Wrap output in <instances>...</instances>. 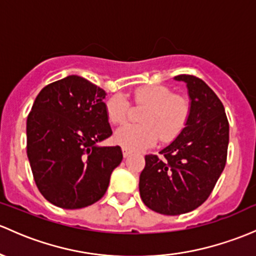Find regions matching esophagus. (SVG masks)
Instances as JSON below:
<instances>
[{
    "instance_id": "1",
    "label": "esophagus",
    "mask_w": 256,
    "mask_h": 256,
    "mask_svg": "<svg viewBox=\"0 0 256 256\" xmlns=\"http://www.w3.org/2000/svg\"><path fill=\"white\" fill-rule=\"evenodd\" d=\"M122 156H124V158L130 157V156H131V152H130V150H128L122 148Z\"/></svg>"
}]
</instances>
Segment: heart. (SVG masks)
Here are the masks:
<instances>
[{
	"label": "heart",
	"instance_id": "b5f03b06",
	"mask_svg": "<svg viewBox=\"0 0 256 256\" xmlns=\"http://www.w3.org/2000/svg\"><path fill=\"white\" fill-rule=\"evenodd\" d=\"M134 102L144 106L141 115L144 124H128L115 132L114 141L128 150L152 146L158 138L164 144L173 141L182 132L190 114L186 98L176 96L164 86H142L134 90ZM130 103L122 94L110 96L106 103L108 120L120 125L126 120Z\"/></svg>",
	"mask_w": 256,
	"mask_h": 256
}]
</instances>
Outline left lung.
Segmentation results:
<instances>
[{
    "label": "left lung",
    "mask_w": 256,
    "mask_h": 256,
    "mask_svg": "<svg viewBox=\"0 0 256 256\" xmlns=\"http://www.w3.org/2000/svg\"><path fill=\"white\" fill-rule=\"evenodd\" d=\"M190 96V114L180 135L144 157L140 195L148 208L166 216L198 208L211 195L227 162L230 124L216 93L198 77L179 74Z\"/></svg>",
    "instance_id": "obj_1"
}]
</instances>
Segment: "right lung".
Here are the masks:
<instances>
[{
  "instance_id": "1",
  "label": "right lung",
  "mask_w": 256,
  "mask_h": 256,
  "mask_svg": "<svg viewBox=\"0 0 256 256\" xmlns=\"http://www.w3.org/2000/svg\"><path fill=\"white\" fill-rule=\"evenodd\" d=\"M106 90L72 76L45 86L26 119V154L40 194L52 205L82 208L100 200L122 160L112 136Z\"/></svg>"
}]
</instances>
